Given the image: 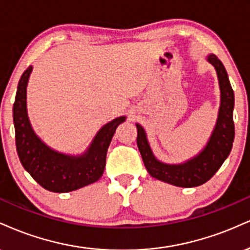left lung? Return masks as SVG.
I'll return each mask as SVG.
<instances>
[{"mask_svg":"<svg viewBox=\"0 0 250 250\" xmlns=\"http://www.w3.org/2000/svg\"><path fill=\"white\" fill-rule=\"evenodd\" d=\"M208 61L215 66L218 72L221 105L212 137L206 148L198 157L183 165H166L160 163L152 154L143 127L137 124V145L147 172L155 179L179 187H195L207 183L218 172L233 147L235 136L233 120L234 91L221 61L215 55L208 56Z\"/></svg>","mask_w":250,"mask_h":250,"instance_id":"8db88e82","label":"left lung"}]
</instances>
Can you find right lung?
<instances>
[{
	"mask_svg": "<svg viewBox=\"0 0 250 250\" xmlns=\"http://www.w3.org/2000/svg\"><path fill=\"white\" fill-rule=\"evenodd\" d=\"M32 67L23 72L17 86L13 116L15 140L20 161L43 188L55 193H66L78 189L98 180L104 172L106 153L111 140L125 117L110 122L91 144L82 157H67L49 148L32 131L26 114V84Z\"/></svg>",
	"mask_w": 250,
	"mask_h": 250,
	"instance_id": "right-lung-1",
	"label": "right lung"
}]
</instances>
